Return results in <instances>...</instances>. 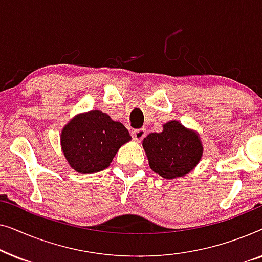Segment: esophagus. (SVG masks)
I'll return each instance as SVG.
<instances>
[{
    "label": "esophagus",
    "instance_id": "34e87169",
    "mask_svg": "<svg viewBox=\"0 0 262 262\" xmlns=\"http://www.w3.org/2000/svg\"><path fill=\"white\" fill-rule=\"evenodd\" d=\"M131 136L136 141H142L146 136V130L145 128H137V130H134L131 132Z\"/></svg>",
    "mask_w": 262,
    "mask_h": 262
}]
</instances>
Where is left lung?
I'll return each mask as SVG.
<instances>
[{
	"label": "left lung",
	"mask_w": 262,
	"mask_h": 262,
	"mask_svg": "<svg viewBox=\"0 0 262 262\" xmlns=\"http://www.w3.org/2000/svg\"><path fill=\"white\" fill-rule=\"evenodd\" d=\"M150 168L166 179L184 177L202 159L203 145L196 134L179 121L164 124L160 134H150L143 141Z\"/></svg>",
	"instance_id": "1"
}]
</instances>
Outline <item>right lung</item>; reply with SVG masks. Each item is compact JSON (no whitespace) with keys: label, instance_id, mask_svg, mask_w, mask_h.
<instances>
[{"label":"right lung","instance_id":"add662e5","mask_svg":"<svg viewBox=\"0 0 262 262\" xmlns=\"http://www.w3.org/2000/svg\"><path fill=\"white\" fill-rule=\"evenodd\" d=\"M130 139L123 124L94 110L69 121L63 128L60 142L70 166L78 173L93 174L106 169L118 149Z\"/></svg>","mask_w":262,"mask_h":262}]
</instances>
